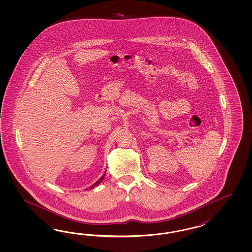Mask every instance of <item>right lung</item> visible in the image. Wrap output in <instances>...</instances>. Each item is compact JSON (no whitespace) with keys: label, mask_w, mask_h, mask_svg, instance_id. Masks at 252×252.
Listing matches in <instances>:
<instances>
[{"label":"right lung","mask_w":252,"mask_h":252,"mask_svg":"<svg viewBox=\"0 0 252 252\" xmlns=\"http://www.w3.org/2000/svg\"><path fill=\"white\" fill-rule=\"evenodd\" d=\"M105 174H106V173H104V174H103V176H101V177H100V178H99V180H98V181H97V182H96V183L93 184V185H92V188H95V187H96V186H98V185H99V184L101 183V182H102V181H103V179H104V176H105Z\"/></svg>","instance_id":"right-lung-1"}]
</instances>
